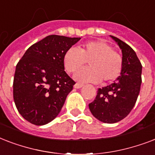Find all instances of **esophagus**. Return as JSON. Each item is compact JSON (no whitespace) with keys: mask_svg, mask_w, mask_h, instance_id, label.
Wrapping results in <instances>:
<instances>
[{"mask_svg":"<svg viewBox=\"0 0 155 155\" xmlns=\"http://www.w3.org/2000/svg\"><path fill=\"white\" fill-rule=\"evenodd\" d=\"M84 85L81 84H79V83H76L75 85H74V87L75 88H77V89H79V88H81V87H83Z\"/></svg>","mask_w":155,"mask_h":155,"instance_id":"1","label":"esophagus"}]
</instances>
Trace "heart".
<instances>
[{
  "mask_svg": "<svg viewBox=\"0 0 155 155\" xmlns=\"http://www.w3.org/2000/svg\"><path fill=\"white\" fill-rule=\"evenodd\" d=\"M89 68L79 71L74 78L80 83L113 82L122 70V58L113 47L101 40L91 41L78 49L70 47L63 55V65L69 73L76 72L87 63Z\"/></svg>",
  "mask_w": 155,
  "mask_h": 155,
  "instance_id": "obj_1",
  "label": "heart"
}]
</instances>
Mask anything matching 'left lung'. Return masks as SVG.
<instances>
[{
	"label": "left lung",
	"instance_id": "8db88e82",
	"mask_svg": "<svg viewBox=\"0 0 155 155\" xmlns=\"http://www.w3.org/2000/svg\"><path fill=\"white\" fill-rule=\"evenodd\" d=\"M110 37L121 50L122 70L113 84L98 89L95 100L88 104L92 115L108 124L120 121L131 112L139 95L142 69L134 51L117 38Z\"/></svg>",
	"mask_w": 155,
	"mask_h": 155
}]
</instances>
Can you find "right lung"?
Listing matches in <instances>:
<instances>
[{
    "label": "right lung",
    "mask_w": 155,
    "mask_h": 155,
    "mask_svg": "<svg viewBox=\"0 0 155 155\" xmlns=\"http://www.w3.org/2000/svg\"><path fill=\"white\" fill-rule=\"evenodd\" d=\"M80 40L49 35L29 47L16 66L14 103L31 124L46 125L60 113L75 84L64 71L63 55Z\"/></svg>",
    "instance_id": "obj_1"
}]
</instances>
